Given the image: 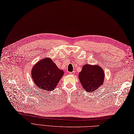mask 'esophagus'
<instances>
[{"instance_id":"esophagus-1","label":"esophagus","mask_w":134,"mask_h":134,"mask_svg":"<svg viewBox=\"0 0 134 134\" xmlns=\"http://www.w3.org/2000/svg\"><path fill=\"white\" fill-rule=\"evenodd\" d=\"M69 74H70V75H74V74H75V71H72V72H70Z\"/></svg>"}]
</instances>
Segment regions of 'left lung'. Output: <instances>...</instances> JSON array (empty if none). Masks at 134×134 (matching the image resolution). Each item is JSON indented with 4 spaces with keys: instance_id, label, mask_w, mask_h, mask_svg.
<instances>
[{
    "instance_id": "1",
    "label": "left lung",
    "mask_w": 134,
    "mask_h": 134,
    "mask_svg": "<svg viewBox=\"0 0 134 134\" xmlns=\"http://www.w3.org/2000/svg\"><path fill=\"white\" fill-rule=\"evenodd\" d=\"M81 84L87 92H92L102 86L104 82V72L99 66L86 64L83 66L79 74Z\"/></svg>"
}]
</instances>
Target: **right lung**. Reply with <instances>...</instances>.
Segmentation results:
<instances>
[{
  "instance_id": "1",
  "label": "right lung",
  "mask_w": 134,
  "mask_h": 134,
  "mask_svg": "<svg viewBox=\"0 0 134 134\" xmlns=\"http://www.w3.org/2000/svg\"><path fill=\"white\" fill-rule=\"evenodd\" d=\"M32 78L40 90L52 91L57 86L64 74L49 58H45L36 64L32 69Z\"/></svg>"
}]
</instances>
